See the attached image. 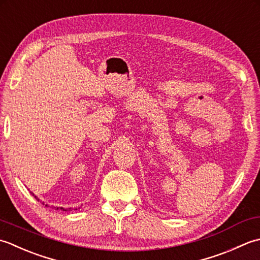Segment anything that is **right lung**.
<instances>
[{
  "mask_svg": "<svg viewBox=\"0 0 260 260\" xmlns=\"http://www.w3.org/2000/svg\"><path fill=\"white\" fill-rule=\"evenodd\" d=\"M32 195H34V197L37 199V200H38V201H40L38 198H37L36 197V195L32 193ZM42 204H45L44 202H42ZM46 206H48V204H46ZM77 209H79V208H75V209H73V208H68V209H63V208H60V206H59V208H58V206H57V208H55V210H61V211H72V210H77Z\"/></svg>",
  "mask_w": 260,
  "mask_h": 260,
  "instance_id": "obj_1",
  "label": "right lung"
}]
</instances>
